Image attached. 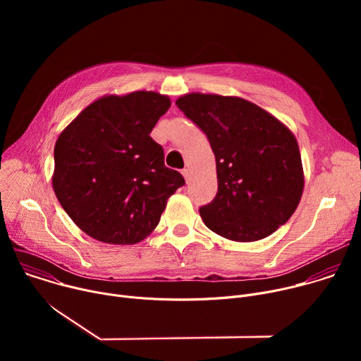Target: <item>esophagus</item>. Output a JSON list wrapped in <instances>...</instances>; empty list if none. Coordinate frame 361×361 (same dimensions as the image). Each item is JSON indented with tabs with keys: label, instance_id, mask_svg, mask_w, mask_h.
Here are the masks:
<instances>
[{
	"label": "esophagus",
	"instance_id": "34e87169",
	"mask_svg": "<svg viewBox=\"0 0 361 361\" xmlns=\"http://www.w3.org/2000/svg\"><path fill=\"white\" fill-rule=\"evenodd\" d=\"M181 174H183V176H184V178H185V181H187V183H188V181H190V176H191V174H190V170H188V169H184V170H183V171H181Z\"/></svg>",
	"mask_w": 361,
	"mask_h": 361
}]
</instances>
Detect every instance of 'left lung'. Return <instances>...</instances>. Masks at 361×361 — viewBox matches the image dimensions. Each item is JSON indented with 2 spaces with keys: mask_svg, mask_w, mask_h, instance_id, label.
<instances>
[{
  "mask_svg": "<svg viewBox=\"0 0 361 361\" xmlns=\"http://www.w3.org/2000/svg\"><path fill=\"white\" fill-rule=\"evenodd\" d=\"M176 104L207 135L216 156L219 190L200 207L204 224L234 241L262 240L286 224L304 187L291 131L238 97L192 92Z\"/></svg>",
  "mask_w": 361,
  "mask_h": 361,
  "instance_id": "left-lung-1",
  "label": "left lung"
}]
</instances>
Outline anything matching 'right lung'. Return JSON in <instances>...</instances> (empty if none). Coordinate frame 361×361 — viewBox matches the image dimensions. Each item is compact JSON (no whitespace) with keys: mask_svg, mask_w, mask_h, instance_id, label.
<instances>
[{"mask_svg":"<svg viewBox=\"0 0 361 361\" xmlns=\"http://www.w3.org/2000/svg\"><path fill=\"white\" fill-rule=\"evenodd\" d=\"M169 97L135 91L102 97L60 134L53 187L64 212L90 237L134 244L157 227L167 200L185 184L164 166L149 137Z\"/></svg>","mask_w":361,"mask_h":361,"instance_id":"obj_1","label":"right lung"}]
</instances>
